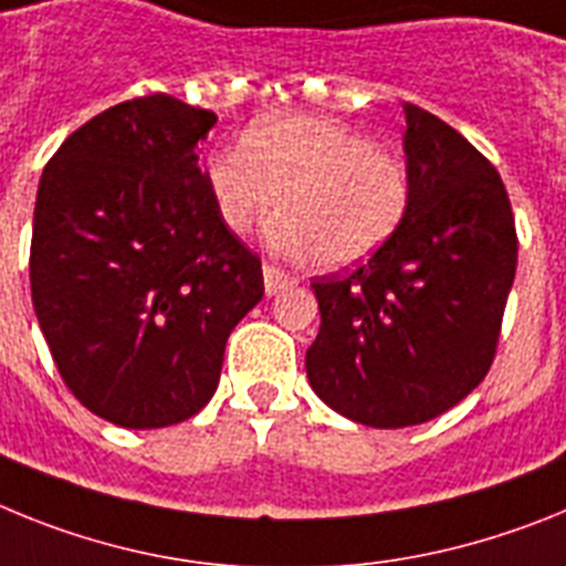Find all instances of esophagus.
<instances>
[{"mask_svg":"<svg viewBox=\"0 0 566 566\" xmlns=\"http://www.w3.org/2000/svg\"><path fill=\"white\" fill-rule=\"evenodd\" d=\"M262 273H264V293H268V296H276V293H282L284 287H293V284H298V279L293 276V273L276 268V264H264Z\"/></svg>","mask_w":566,"mask_h":566,"instance_id":"esophagus-1","label":"esophagus"}]
</instances>
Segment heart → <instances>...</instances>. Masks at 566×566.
Instances as JSON below:
<instances>
[{
	"label": "heart",
	"instance_id": "obj_1",
	"mask_svg": "<svg viewBox=\"0 0 566 566\" xmlns=\"http://www.w3.org/2000/svg\"><path fill=\"white\" fill-rule=\"evenodd\" d=\"M205 174L230 233L248 235L282 199L268 244L313 255L327 270L367 262L410 210L407 167L353 127L318 116L255 122L244 145L216 147Z\"/></svg>",
	"mask_w": 566,
	"mask_h": 566
}]
</instances>
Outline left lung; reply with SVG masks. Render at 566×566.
Here are the masks:
<instances>
[{
	"mask_svg": "<svg viewBox=\"0 0 566 566\" xmlns=\"http://www.w3.org/2000/svg\"><path fill=\"white\" fill-rule=\"evenodd\" d=\"M405 116L410 210L367 262L313 282L322 327L304 358L324 405L381 430L481 385L518 262L499 170L439 116L410 102Z\"/></svg>",
	"mask_w": 566,
	"mask_h": 566,
	"instance_id": "left-lung-1",
	"label": "left lung"
}]
</instances>
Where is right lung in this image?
<instances>
[{
	"label": "right lung",
	"instance_id": "obj_1",
	"mask_svg": "<svg viewBox=\"0 0 566 566\" xmlns=\"http://www.w3.org/2000/svg\"><path fill=\"white\" fill-rule=\"evenodd\" d=\"M213 111L154 93L73 130L39 179L31 293L59 376L127 430L190 419L264 296L262 259L216 213Z\"/></svg>",
	"mask_w": 566,
	"mask_h": 566
}]
</instances>
